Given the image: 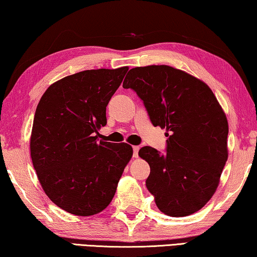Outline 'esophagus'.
<instances>
[{"mask_svg": "<svg viewBox=\"0 0 257 257\" xmlns=\"http://www.w3.org/2000/svg\"><path fill=\"white\" fill-rule=\"evenodd\" d=\"M139 147L138 146H134L133 147V157L134 158H138V156H139Z\"/></svg>", "mask_w": 257, "mask_h": 257, "instance_id": "1", "label": "esophagus"}]
</instances>
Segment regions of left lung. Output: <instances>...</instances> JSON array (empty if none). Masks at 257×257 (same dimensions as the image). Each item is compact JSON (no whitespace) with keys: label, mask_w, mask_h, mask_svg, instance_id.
Here are the masks:
<instances>
[{"label":"left lung","mask_w":257,"mask_h":257,"mask_svg":"<svg viewBox=\"0 0 257 257\" xmlns=\"http://www.w3.org/2000/svg\"><path fill=\"white\" fill-rule=\"evenodd\" d=\"M124 89L144 101L154 126L166 128V153L142 147L148 162L147 189L166 215L196 213L212 198L228 159L229 126L207 84L173 67H136Z\"/></svg>","instance_id":"1"}]
</instances>
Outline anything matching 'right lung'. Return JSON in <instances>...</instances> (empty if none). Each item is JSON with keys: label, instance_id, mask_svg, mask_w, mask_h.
Returning a JSON list of instances; mask_svg holds the SVG:
<instances>
[{"label": "right lung", "instance_id": "add662e5", "mask_svg": "<svg viewBox=\"0 0 257 257\" xmlns=\"http://www.w3.org/2000/svg\"><path fill=\"white\" fill-rule=\"evenodd\" d=\"M128 67L79 71L48 87L37 104L31 156L46 196L74 215L103 211L133 155L127 144L98 141L106 107Z\"/></svg>", "mask_w": 257, "mask_h": 257}]
</instances>
